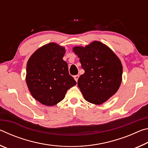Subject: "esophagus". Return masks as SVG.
<instances>
[{"mask_svg": "<svg viewBox=\"0 0 148 148\" xmlns=\"http://www.w3.org/2000/svg\"><path fill=\"white\" fill-rule=\"evenodd\" d=\"M74 78L77 82V79H78V78H79V75H76V76H74Z\"/></svg>", "mask_w": 148, "mask_h": 148, "instance_id": "esophagus-1", "label": "esophagus"}]
</instances>
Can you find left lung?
<instances>
[{"label":"left lung","instance_id":"8db88e82","mask_svg":"<svg viewBox=\"0 0 148 148\" xmlns=\"http://www.w3.org/2000/svg\"><path fill=\"white\" fill-rule=\"evenodd\" d=\"M85 73L77 80L84 99L101 104L116 93L121 83L123 68L116 54L106 45L95 41L85 47H75Z\"/></svg>","mask_w":148,"mask_h":148}]
</instances>
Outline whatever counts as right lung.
<instances>
[{"label": "right lung", "instance_id": "right-lung-1", "mask_svg": "<svg viewBox=\"0 0 148 148\" xmlns=\"http://www.w3.org/2000/svg\"><path fill=\"white\" fill-rule=\"evenodd\" d=\"M64 53V47L50 43L36 50L27 62V86L32 97L42 104H57L76 84L62 59Z\"/></svg>", "mask_w": 148, "mask_h": 148}]
</instances>
